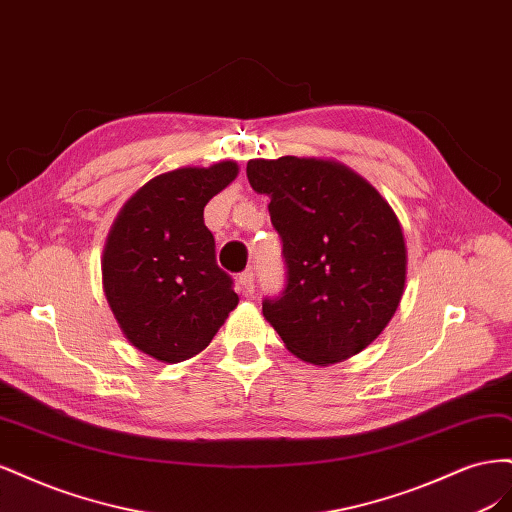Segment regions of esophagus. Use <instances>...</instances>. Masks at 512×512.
Instances as JSON below:
<instances>
[{"label": "esophagus", "instance_id": "esophagus-1", "mask_svg": "<svg viewBox=\"0 0 512 512\" xmlns=\"http://www.w3.org/2000/svg\"><path fill=\"white\" fill-rule=\"evenodd\" d=\"M254 271L252 269H247L245 273H241L239 275V286H241V290L245 292V294H254Z\"/></svg>", "mask_w": 512, "mask_h": 512}]
</instances>
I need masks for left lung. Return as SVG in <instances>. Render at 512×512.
<instances>
[{
	"label": "left lung",
	"mask_w": 512,
	"mask_h": 512,
	"mask_svg": "<svg viewBox=\"0 0 512 512\" xmlns=\"http://www.w3.org/2000/svg\"><path fill=\"white\" fill-rule=\"evenodd\" d=\"M254 192L271 198L286 286L262 314L305 363L359 354L384 331L406 286L404 230L380 192L333 160H250Z\"/></svg>",
	"instance_id": "8db88e82"
}]
</instances>
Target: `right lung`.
<instances>
[{"mask_svg":"<svg viewBox=\"0 0 512 512\" xmlns=\"http://www.w3.org/2000/svg\"><path fill=\"white\" fill-rule=\"evenodd\" d=\"M237 175V162L226 160L153 177L108 232L106 301L128 342L162 363L205 350L239 303L203 218L205 205Z\"/></svg>","mask_w":512,"mask_h":512,"instance_id":"add662e5","label":"right lung"}]
</instances>
